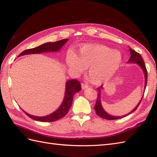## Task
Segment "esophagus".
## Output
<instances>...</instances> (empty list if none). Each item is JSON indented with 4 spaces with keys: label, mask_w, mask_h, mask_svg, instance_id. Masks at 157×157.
Instances as JSON below:
<instances>
[{
    "label": "esophagus",
    "mask_w": 157,
    "mask_h": 157,
    "mask_svg": "<svg viewBox=\"0 0 157 157\" xmlns=\"http://www.w3.org/2000/svg\"><path fill=\"white\" fill-rule=\"evenodd\" d=\"M88 87V86L87 85V84H85V83H82V90H85L86 89V88Z\"/></svg>",
    "instance_id": "34e87169"
}]
</instances>
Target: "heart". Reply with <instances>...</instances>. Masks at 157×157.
I'll list each match as a JSON object with an SVG mask.
<instances>
[{
    "instance_id": "obj_1",
    "label": "heart",
    "mask_w": 157,
    "mask_h": 157,
    "mask_svg": "<svg viewBox=\"0 0 157 157\" xmlns=\"http://www.w3.org/2000/svg\"><path fill=\"white\" fill-rule=\"evenodd\" d=\"M121 61L118 50L98 44H85L75 55L69 53L66 58L68 67L75 74H81L88 68V75L95 85L109 81L117 73Z\"/></svg>"
}]
</instances>
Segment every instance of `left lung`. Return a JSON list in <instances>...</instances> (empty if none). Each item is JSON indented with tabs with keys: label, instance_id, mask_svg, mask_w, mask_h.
I'll return each instance as SVG.
<instances>
[{
	"label": "left lung",
	"instance_id": "8db88e82",
	"mask_svg": "<svg viewBox=\"0 0 157 157\" xmlns=\"http://www.w3.org/2000/svg\"><path fill=\"white\" fill-rule=\"evenodd\" d=\"M129 50H130V53H131V57H130L129 59L128 60L127 63H136L142 69L143 73H144V79H144V90H145V88H146V86H147V69H146L145 65H144V62L143 59L141 57V56H140L138 53V52H136V51L132 50L131 48H129ZM102 89H103L102 86H101V87H100L98 88V95L97 101H96L95 105L94 107V109L95 110L96 114H97L98 116H99V117H101V118L105 119H108V120L118 119L123 118L124 117H125V116H127L129 114L132 113V112H134L136 109H137L138 106L139 105L140 103L141 102V100L143 98V97L141 98V99H140V101L137 104V105H136L134 108V109L130 112V113H128V114L123 115V116H113V115H109V113H107V112L103 109V108L102 107L101 102V92Z\"/></svg>",
	"mask_w": 157,
	"mask_h": 157
}]
</instances>
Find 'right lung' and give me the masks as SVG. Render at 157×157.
<instances>
[{"label":"right lung","mask_w":157,"mask_h":157,"mask_svg":"<svg viewBox=\"0 0 157 157\" xmlns=\"http://www.w3.org/2000/svg\"><path fill=\"white\" fill-rule=\"evenodd\" d=\"M68 39H63L59 40V41L55 42H48L44 44H42L38 47H36L31 49L26 50L22 53L18 55L19 56L26 55V54H40L43 52H58L60 50L62 47L65 44ZM82 90L81 84L77 79H71L68 80L66 83V91L65 95L63 100V102L61 105L59 107L58 109L47 116L44 117H37V116L32 115L29 113L25 112V113L31 119L35 121L41 122H53L55 121L59 120L63 118L69 111L70 107L71 106L72 101H73V97L75 93L79 91Z\"/></svg>","instance_id":"obj_1"}]
</instances>
